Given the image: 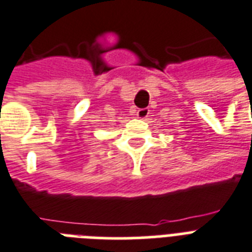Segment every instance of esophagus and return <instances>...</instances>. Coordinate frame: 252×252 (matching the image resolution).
<instances>
[{
	"label": "esophagus",
	"instance_id": "1",
	"mask_svg": "<svg viewBox=\"0 0 252 252\" xmlns=\"http://www.w3.org/2000/svg\"><path fill=\"white\" fill-rule=\"evenodd\" d=\"M149 114H150L149 108H140V110H137V118H140V119H146Z\"/></svg>",
	"mask_w": 252,
	"mask_h": 252
}]
</instances>
